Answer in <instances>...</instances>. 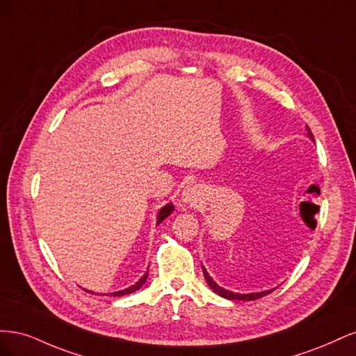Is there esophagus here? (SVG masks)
I'll return each instance as SVG.
<instances>
[{"instance_id":"obj_1","label":"esophagus","mask_w":356,"mask_h":356,"mask_svg":"<svg viewBox=\"0 0 356 356\" xmlns=\"http://www.w3.org/2000/svg\"><path fill=\"white\" fill-rule=\"evenodd\" d=\"M182 199L190 207H196V204L202 200V190L197 186H188L184 191H182Z\"/></svg>"}]
</instances>
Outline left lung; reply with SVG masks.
Segmentation results:
<instances>
[{"label": "left lung", "instance_id": "left-lung-1", "mask_svg": "<svg viewBox=\"0 0 356 356\" xmlns=\"http://www.w3.org/2000/svg\"><path fill=\"white\" fill-rule=\"evenodd\" d=\"M307 135L310 136V139H314V135H312L309 127H307ZM202 268H203V267H202ZM203 276H204V279H207L208 285L213 289V293H217L218 296H221V297H224V298H229V300H245V301H251V300H257V298H260V297H264V296H267V294L273 293V289H268V291H263V293H254V294H236V293H232V291L224 289V288H221V286H218L217 284H215V282L212 281V277L208 275V272L204 270V268H203Z\"/></svg>", "mask_w": 356, "mask_h": 356}]
</instances>
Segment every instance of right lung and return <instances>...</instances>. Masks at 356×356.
I'll list each match as a JSON object with an SVG mask.
<instances>
[{"instance_id": "obj_1", "label": "right lung", "mask_w": 356, "mask_h": 356, "mask_svg": "<svg viewBox=\"0 0 356 356\" xmlns=\"http://www.w3.org/2000/svg\"><path fill=\"white\" fill-rule=\"evenodd\" d=\"M174 211V207H172V204L169 203V204H166V207H163L160 209V212H159V215H157V224H160L161 221H163L168 215H170V212ZM147 277H148V272L139 279V281L135 284V285H132V286H129V288H126V289H123V291H117V293H113L111 296L113 297H122V296H126V294H132V293H135V291H138L139 288H141L144 284H145V281H147Z\"/></svg>"}]
</instances>
